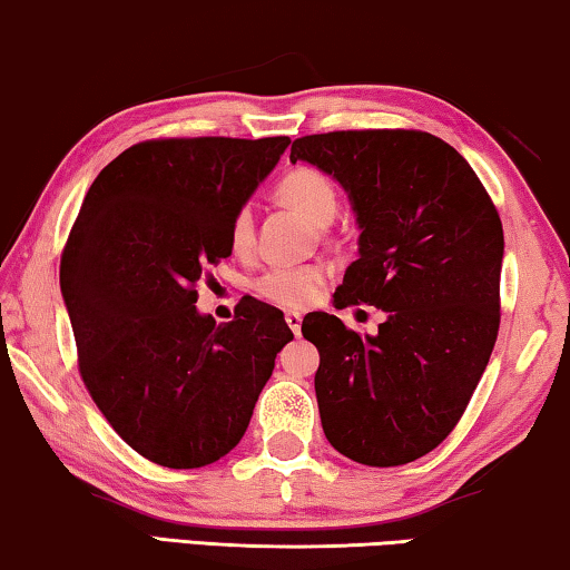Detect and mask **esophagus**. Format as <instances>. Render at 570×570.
<instances>
[{"instance_id": "obj_1", "label": "esophagus", "mask_w": 570, "mask_h": 570, "mask_svg": "<svg viewBox=\"0 0 570 570\" xmlns=\"http://www.w3.org/2000/svg\"><path fill=\"white\" fill-rule=\"evenodd\" d=\"M286 325H288V330H292L294 335H299L302 333V314L299 312H286Z\"/></svg>"}]
</instances>
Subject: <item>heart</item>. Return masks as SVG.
Here are the masks:
<instances>
[{
    "mask_svg": "<svg viewBox=\"0 0 570 570\" xmlns=\"http://www.w3.org/2000/svg\"><path fill=\"white\" fill-rule=\"evenodd\" d=\"M276 199L299 212L304 219L314 225L333 223L337 212V189L325 171L312 166H296L286 171L276 181ZM256 240V223H253V212L240 207L230 219V245L235 253H248ZM327 271L317 263L307 266H276L268 268L266 274L256 278V294L261 299L278 307L302 309L317 299L322 284H325Z\"/></svg>",
    "mask_w": 570,
    "mask_h": 570,
    "instance_id": "heart-1",
    "label": "heart"
}]
</instances>
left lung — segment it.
Returning <instances> with one entry per match:
<instances>
[{
	"instance_id": "obj_1",
	"label": "left lung",
	"mask_w": 570,
	"mask_h": 570,
	"mask_svg": "<svg viewBox=\"0 0 570 570\" xmlns=\"http://www.w3.org/2000/svg\"><path fill=\"white\" fill-rule=\"evenodd\" d=\"M288 158L335 176L358 219L361 258L335 307L386 312L373 337L335 314L304 317L322 430L355 463L417 461L453 432L494 351L502 219L469 160L430 132L304 135Z\"/></svg>"
}]
</instances>
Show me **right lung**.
Masks as SVG:
<instances>
[{
	"label": "right lung",
	"mask_w": 570,
	"mask_h": 570,
	"mask_svg": "<svg viewBox=\"0 0 570 570\" xmlns=\"http://www.w3.org/2000/svg\"><path fill=\"white\" fill-rule=\"evenodd\" d=\"M278 138H158L122 150L89 186L61 256L79 373L135 453L202 469L240 443L284 312L240 302L199 314L197 284L233 253L230 219L288 146Z\"/></svg>",
	"instance_id": "obj_1"
}]
</instances>
